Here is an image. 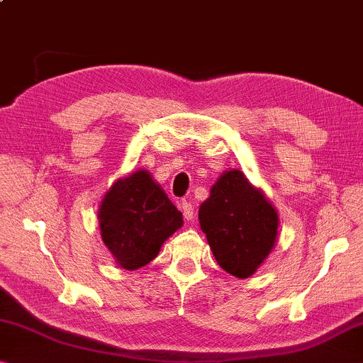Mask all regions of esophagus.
<instances>
[{"label":"esophagus","mask_w":363,"mask_h":363,"mask_svg":"<svg viewBox=\"0 0 363 363\" xmlns=\"http://www.w3.org/2000/svg\"><path fill=\"white\" fill-rule=\"evenodd\" d=\"M180 208L183 211V217H185L186 220H193L194 219V206L189 203V201H182Z\"/></svg>","instance_id":"esophagus-1"}]
</instances>
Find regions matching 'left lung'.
<instances>
[{
	"instance_id": "8db88e82",
	"label": "left lung",
	"mask_w": 363,
	"mask_h": 363,
	"mask_svg": "<svg viewBox=\"0 0 363 363\" xmlns=\"http://www.w3.org/2000/svg\"><path fill=\"white\" fill-rule=\"evenodd\" d=\"M201 230L228 274L253 276L274 248L279 217L263 191L240 170H225L199 206Z\"/></svg>"
}]
</instances>
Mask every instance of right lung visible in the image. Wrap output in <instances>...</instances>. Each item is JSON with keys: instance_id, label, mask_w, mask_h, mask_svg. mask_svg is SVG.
Here are the masks:
<instances>
[{"instance_id": "add662e5", "label": "right lung", "mask_w": 363, "mask_h": 363, "mask_svg": "<svg viewBox=\"0 0 363 363\" xmlns=\"http://www.w3.org/2000/svg\"><path fill=\"white\" fill-rule=\"evenodd\" d=\"M100 235L116 264L135 271L150 263L183 225L182 213L147 170L116 180L99 208Z\"/></svg>"}]
</instances>
